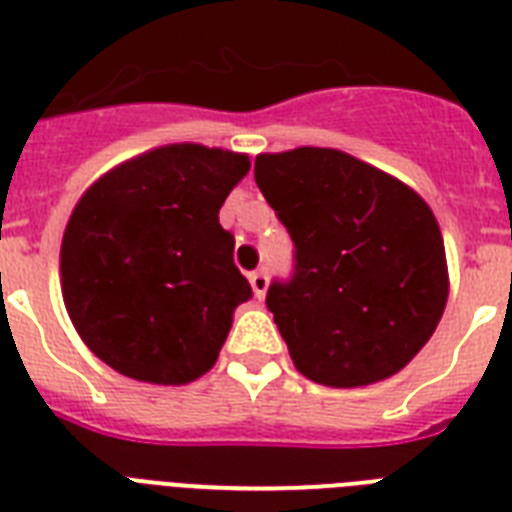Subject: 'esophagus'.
<instances>
[{"mask_svg": "<svg viewBox=\"0 0 512 512\" xmlns=\"http://www.w3.org/2000/svg\"><path fill=\"white\" fill-rule=\"evenodd\" d=\"M249 284H252V292H255L257 300H263L265 292H268V276L263 271L249 273Z\"/></svg>", "mask_w": 512, "mask_h": 512, "instance_id": "esophagus-1", "label": "esophagus"}]
</instances>
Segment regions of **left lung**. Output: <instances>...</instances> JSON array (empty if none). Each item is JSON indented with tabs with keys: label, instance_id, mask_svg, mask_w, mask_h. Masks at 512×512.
<instances>
[{
	"label": "left lung",
	"instance_id": "1",
	"mask_svg": "<svg viewBox=\"0 0 512 512\" xmlns=\"http://www.w3.org/2000/svg\"><path fill=\"white\" fill-rule=\"evenodd\" d=\"M257 188L295 241V279L268 308L295 369L327 388L401 372L436 332L449 297L444 236L428 201L337 148L255 159Z\"/></svg>",
	"mask_w": 512,
	"mask_h": 512
}]
</instances>
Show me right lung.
<instances>
[{"mask_svg":"<svg viewBox=\"0 0 512 512\" xmlns=\"http://www.w3.org/2000/svg\"><path fill=\"white\" fill-rule=\"evenodd\" d=\"M247 154L170 143L116 164L79 196L60 244V289L84 345L124 377L188 385L215 366L252 297L220 207Z\"/></svg>","mask_w":512,"mask_h":512,"instance_id":"add662e5","label":"right lung"}]
</instances>
